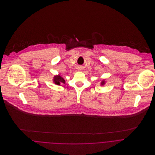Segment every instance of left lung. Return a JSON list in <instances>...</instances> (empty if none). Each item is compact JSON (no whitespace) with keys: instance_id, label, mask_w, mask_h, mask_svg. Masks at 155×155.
<instances>
[{"instance_id":"1","label":"left lung","mask_w":155,"mask_h":155,"mask_svg":"<svg viewBox=\"0 0 155 155\" xmlns=\"http://www.w3.org/2000/svg\"><path fill=\"white\" fill-rule=\"evenodd\" d=\"M104 84V81H103V82H101V85H103Z\"/></svg>"}]
</instances>
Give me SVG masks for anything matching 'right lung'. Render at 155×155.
Segmentation results:
<instances>
[{"instance_id": "add662e5", "label": "right lung", "mask_w": 155, "mask_h": 155, "mask_svg": "<svg viewBox=\"0 0 155 155\" xmlns=\"http://www.w3.org/2000/svg\"><path fill=\"white\" fill-rule=\"evenodd\" d=\"M54 82L55 84L59 85L60 84H65V81L64 79L61 77L60 75L58 76H55L54 78Z\"/></svg>"}]
</instances>
